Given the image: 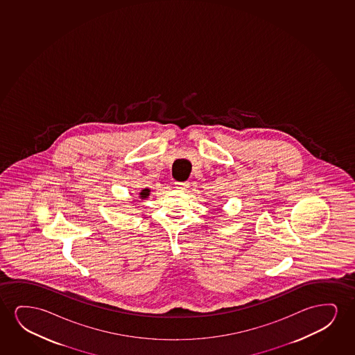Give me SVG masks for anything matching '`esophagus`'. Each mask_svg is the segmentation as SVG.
Wrapping results in <instances>:
<instances>
[{
    "mask_svg": "<svg viewBox=\"0 0 355 355\" xmlns=\"http://www.w3.org/2000/svg\"><path fill=\"white\" fill-rule=\"evenodd\" d=\"M175 185L177 189L184 191L189 188V182H175Z\"/></svg>",
    "mask_w": 355,
    "mask_h": 355,
    "instance_id": "esophagus-1",
    "label": "esophagus"
}]
</instances>
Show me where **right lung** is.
<instances>
[{"label": "right lung", "instance_id": "1", "mask_svg": "<svg viewBox=\"0 0 355 355\" xmlns=\"http://www.w3.org/2000/svg\"><path fill=\"white\" fill-rule=\"evenodd\" d=\"M150 194V189H143L141 193H139V198L141 199H146L148 196Z\"/></svg>", "mask_w": 355, "mask_h": 355}]
</instances>
